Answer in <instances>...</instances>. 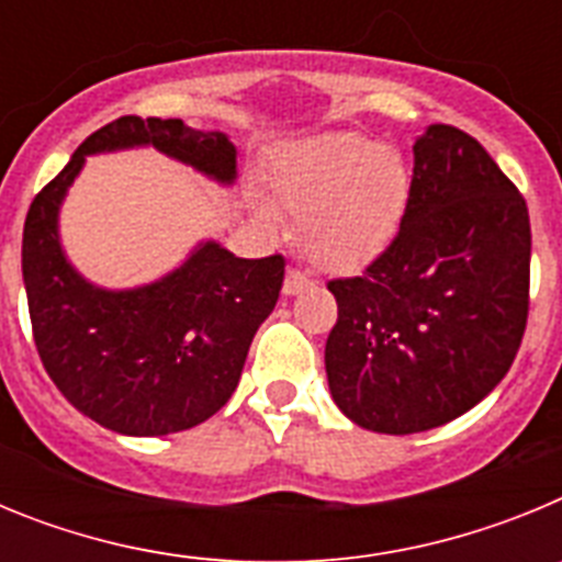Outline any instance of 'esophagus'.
I'll use <instances>...</instances> for the list:
<instances>
[{
	"instance_id": "34e87169",
	"label": "esophagus",
	"mask_w": 562,
	"mask_h": 562,
	"mask_svg": "<svg viewBox=\"0 0 562 562\" xmlns=\"http://www.w3.org/2000/svg\"><path fill=\"white\" fill-rule=\"evenodd\" d=\"M310 286V278L304 276L301 270H290L284 278V295H297V292H304Z\"/></svg>"
}]
</instances>
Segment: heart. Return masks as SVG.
Instances as JSON below:
<instances>
[{"mask_svg": "<svg viewBox=\"0 0 562 562\" xmlns=\"http://www.w3.org/2000/svg\"><path fill=\"white\" fill-rule=\"evenodd\" d=\"M278 211L297 216L306 256L324 270H357L400 233L411 202V171L394 146L360 132H329L284 151L267 177ZM265 227L276 213L256 207Z\"/></svg>", "mask_w": 562, "mask_h": 562, "instance_id": "b5f03b06", "label": "heart"}]
</instances>
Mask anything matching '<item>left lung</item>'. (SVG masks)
<instances>
[{
	"label": "left lung",
	"mask_w": 562,
	"mask_h": 562,
	"mask_svg": "<svg viewBox=\"0 0 562 562\" xmlns=\"http://www.w3.org/2000/svg\"><path fill=\"white\" fill-rule=\"evenodd\" d=\"M532 231L518 188L475 137L434 123L414 143L400 233L335 278L326 376L355 425L405 436L467 414L504 380L529 315Z\"/></svg>",
	"instance_id": "obj_1"
}]
</instances>
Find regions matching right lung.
Returning a JSON list of instances; mask_svg holds the SVG:
<instances>
[{
  "label": "right lung",
  "mask_w": 562,
  "mask_h": 562,
  "mask_svg": "<svg viewBox=\"0 0 562 562\" xmlns=\"http://www.w3.org/2000/svg\"><path fill=\"white\" fill-rule=\"evenodd\" d=\"M154 146L211 180H236V146L177 117L126 114L76 148L24 220L22 276L49 380L83 416L123 436H166L211 419L233 396L252 335L276 310L284 256L236 258L202 241L160 281L103 290L69 265L58 211L89 154Z\"/></svg>",
  "instance_id": "obj_1"
}]
</instances>
